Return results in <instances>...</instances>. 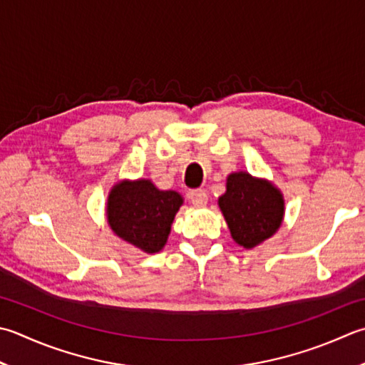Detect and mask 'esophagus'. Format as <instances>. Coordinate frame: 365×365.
<instances>
[{"label": "esophagus", "mask_w": 365, "mask_h": 365, "mask_svg": "<svg viewBox=\"0 0 365 365\" xmlns=\"http://www.w3.org/2000/svg\"><path fill=\"white\" fill-rule=\"evenodd\" d=\"M207 199H209V196L204 190H192L190 192V201L197 207H204L207 204Z\"/></svg>", "instance_id": "34e87169"}]
</instances>
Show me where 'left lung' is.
Wrapping results in <instances>:
<instances>
[{"label":"left lung","instance_id":"obj_1","mask_svg":"<svg viewBox=\"0 0 365 365\" xmlns=\"http://www.w3.org/2000/svg\"><path fill=\"white\" fill-rule=\"evenodd\" d=\"M218 205L235 244L255 248L278 231L284 215V199L272 183L248 173L227 175L226 192Z\"/></svg>","mask_w":365,"mask_h":365}]
</instances>
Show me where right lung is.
I'll list each match as a JSON object with an SVG mask.
<instances>
[{
    "label": "right lung",
    "instance_id": "add662e5",
    "mask_svg": "<svg viewBox=\"0 0 365 365\" xmlns=\"http://www.w3.org/2000/svg\"><path fill=\"white\" fill-rule=\"evenodd\" d=\"M182 204L183 197L177 191L158 190L145 178L123 180L107 197V223L128 244L145 253H158L166 245Z\"/></svg>",
    "mask_w": 365,
    "mask_h": 365
}]
</instances>
